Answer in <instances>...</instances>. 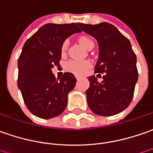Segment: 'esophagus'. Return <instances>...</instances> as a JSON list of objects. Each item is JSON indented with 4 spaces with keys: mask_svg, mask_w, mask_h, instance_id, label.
Returning a JSON list of instances; mask_svg holds the SVG:
<instances>
[{
    "mask_svg": "<svg viewBox=\"0 0 153 153\" xmlns=\"http://www.w3.org/2000/svg\"><path fill=\"white\" fill-rule=\"evenodd\" d=\"M76 79H77V80H79V77L76 76Z\"/></svg>",
    "mask_w": 153,
    "mask_h": 153,
    "instance_id": "1",
    "label": "esophagus"
}]
</instances>
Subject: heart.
Instances as JSON below:
<instances>
[{
	"label": "heart",
	"instance_id": "obj_1",
	"mask_svg": "<svg viewBox=\"0 0 153 153\" xmlns=\"http://www.w3.org/2000/svg\"><path fill=\"white\" fill-rule=\"evenodd\" d=\"M79 42L80 43V45L85 48L89 49L91 47H94V41L91 38L87 37V36H81L79 38ZM68 40H65L61 47L62 53H65L67 48H68ZM91 67V63L88 61H75V60H70L67 62L65 64V68L68 72H71L73 74H76V75H82L84 74L85 72L89 69V68Z\"/></svg>",
	"mask_w": 153,
	"mask_h": 153
}]
</instances>
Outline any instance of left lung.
<instances>
[{"instance_id": "8db88e82", "label": "left lung", "mask_w": 153, "mask_h": 153, "mask_svg": "<svg viewBox=\"0 0 153 153\" xmlns=\"http://www.w3.org/2000/svg\"><path fill=\"white\" fill-rule=\"evenodd\" d=\"M80 29L97 40L99 56L95 73L103 74V81L89 77L87 102L93 113L113 116L128 108L138 79L136 56L129 40L113 24H79Z\"/></svg>"}]
</instances>
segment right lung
<instances>
[{
  "mask_svg": "<svg viewBox=\"0 0 153 153\" xmlns=\"http://www.w3.org/2000/svg\"><path fill=\"white\" fill-rule=\"evenodd\" d=\"M79 32V24H47L24 45L18 61V86L26 107L40 119L56 117L66 108L68 94L75 86L76 79L71 73L56 79L51 68L60 65L64 40Z\"/></svg>",
  "mask_w": 153,
  "mask_h": 153,
  "instance_id": "obj_1",
  "label": "right lung"
}]
</instances>
